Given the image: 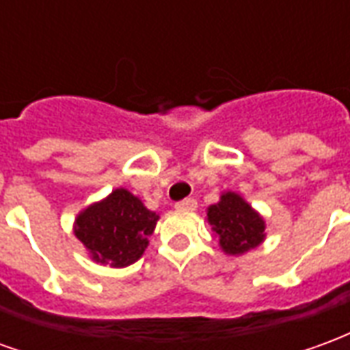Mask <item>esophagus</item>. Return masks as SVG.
<instances>
[{
  "label": "esophagus",
  "instance_id": "obj_1",
  "mask_svg": "<svg viewBox=\"0 0 350 350\" xmlns=\"http://www.w3.org/2000/svg\"><path fill=\"white\" fill-rule=\"evenodd\" d=\"M174 208L180 212H193V210H197V200L195 198H183L180 202H176Z\"/></svg>",
  "mask_w": 350,
  "mask_h": 350
}]
</instances>
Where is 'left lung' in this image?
I'll return each instance as SVG.
<instances>
[{
  "label": "left lung",
  "instance_id": "left-lung-1",
  "mask_svg": "<svg viewBox=\"0 0 350 350\" xmlns=\"http://www.w3.org/2000/svg\"><path fill=\"white\" fill-rule=\"evenodd\" d=\"M208 223L227 255H243L264 242V219L238 193L227 191L208 208Z\"/></svg>",
  "mask_w": 350,
  "mask_h": 350
}]
</instances>
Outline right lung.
Returning a JSON list of instances; mask_svg holds the SVG:
<instances>
[{"label":"right lung","mask_w":350,"mask_h":350,"mask_svg":"<svg viewBox=\"0 0 350 350\" xmlns=\"http://www.w3.org/2000/svg\"><path fill=\"white\" fill-rule=\"evenodd\" d=\"M157 219L140 198L120 187L79 213L75 234L95 262L123 268L142 257Z\"/></svg>","instance_id":"right-lung-1"}]
</instances>
